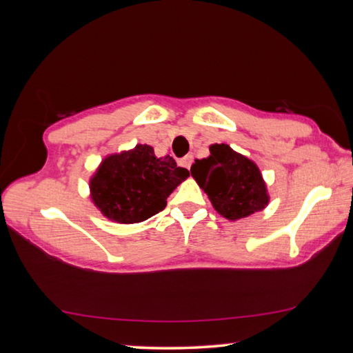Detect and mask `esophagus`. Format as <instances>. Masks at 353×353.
Instances as JSON below:
<instances>
[{
    "instance_id": "1",
    "label": "esophagus",
    "mask_w": 353,
    "mask_h": 353,
    "mask_svg": "<svg viewBox=\"0 0 353 353\" xmlns=\"http://www.w3.org/2000/svg\"><path fill=\"white\" fill-rule=\"evenodd\" d=\"M181 163L182 166H185V168L187 170H190V166H191V163H193V155H185L183 159H181Z\"/></svg>"
}]
</instances>
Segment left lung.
<instances>
[{
    "label": "left lung",
    "mask_w": 353,
    "mask_h": 353,
    "mask_svg": "<svg viewBox=\"0 0 353 353\" xmlns=\"http://www.w3.org/2000/svg\"><path fill=\"white\" fill-rule=\"evenodd\" d=\"M190 171L214 210L227 219L246 218L270 201L256 165L224 143L212 145L210 157L196 160Z\"/></svg>",
    "instance_id": "1"
}]
</instances>
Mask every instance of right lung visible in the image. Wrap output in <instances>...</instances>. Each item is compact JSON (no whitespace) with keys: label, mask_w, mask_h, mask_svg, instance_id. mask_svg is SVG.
Wrapping results in <instances>:
<instances>
[{"label":"right lung","mask_w":353,"mask_h":353,"mask_svg":"<svg viewBox=\"0 0 353 353\" xmlns=\"http://www.w3.org/2000/svg\"><path fill=\"white\" fill-rule=\"evenodd\" d=\"M190 176L165 155L155 157L148 145H137L101 163L92 179V199L107 218L123 224L146 221L166 207V198Z\"/></svg>","instance_id":"right-lung-1"}]
</instances>
